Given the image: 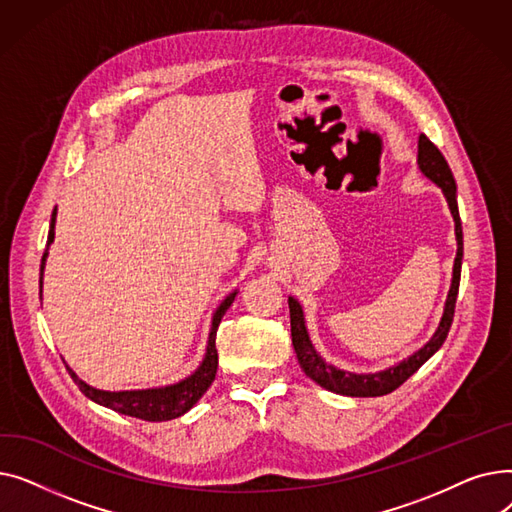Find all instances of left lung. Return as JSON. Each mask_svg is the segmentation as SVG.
Returning <instances> with one entry per match:
<instances>
[{"mask_svg": "<svg viewBox=\"0 0 512 512\" xmlns=\"http://www.w3.org/2000/svg\"><path fill=\"white\" fill-rule=\"evenodd\" d=\"M417 164L419 170L436 182L442 193L448 201L450 213L454 218V234H456V257H454V267H452V284L446 297L444 313L440 319V326L436 334L429 338V342L419 348L417 353H413L409 359L400 361L394 367H388L378 373H351V371H342L330 363L321 359L315 351V346L311 344L307 326H305V315L303 307L299 305L297 299L288 297V307H290V334H292V346L294 353H297V359L303 367V371L309 375L313 382H317L321 388H326L336 394L344 396H384L394 392L398 386L405 384L411 375L432 357L438 348L444 344L448 330L452 326V317H454V305H456V294H459V282H461V263H463V228H461V215H459V203H456V182L454 176L448 168V161L440 153V149L429 141L425 134H419V143H417Z\"/></svg>", "mask_w": 512, "mask_h": 512, "instance_id": "1", "label": "left lung"}]
</instances>
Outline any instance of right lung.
I'll use <instances>...</instances> for the list:
<instances>
[{"mask_svg": "<svg viewBox=\"0 0 512 512\" xmlns=\"http://www.w3.org/2000/svg\"><path fill=\"white\" fill-rule=\"evenodd\" d=\"M56 213L58 209H53L51 213V224H49V234H47V249L53 242V236H56ZM47 249L41 259V278L39 286L43 288V270H45V261H47ZM236 297V290L222 301V305L215 309L213 319H211V330H209V340H207V351L201 361V365L184 378L178 384L172 386H161V388H149V390H122V392H107V390H97L89 384H85L78 375L66 365L70 378L74 384L80 388L87 398L101 407L112 409L116 413L128 415V417H137L143 421H170L186 411H191L197 400L207 392V388L215 380V371H218V348H215V332H218L220 321L228 307L232 305Z\"/></svg>", "mask_w": 512, "mask_h": 512, "instance_id": "1", "label": "right lung"}]
</instances>
